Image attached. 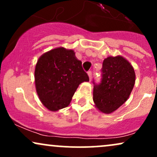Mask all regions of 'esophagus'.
<instances>
[{
	"mask_svg": "<svg viewBox=\"0 0 157 157\" xmlns=\"http://www.w3.org/2000/svg\"><path fill=\"white\" fill-rule=\"evenodd\" d=\"M88 75H89V80H91V76H92V73H91V71H88Z\"/></svg>",
	"mask_w": 157,
	"mask_h": 157,
	"instance_id": "esophagus-1",
	"label": "esophagus"
}]
</instances>
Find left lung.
Here are the masks:
<instances>
[{"label": "left lung", "instance_id": "1", "mask_svg": "<svg viewBox=\"0 0 157 157\" xmlns=\"http://www.w3.org/2000/svg\"><path fill=\"white\" fill-rule=\"evenodd\" d=\"M134 69L125 58L118 55L110 56L102 63V80L94 83L93 100L102 113L116 111L130 96L135 84Z\"/></svg>", "mask_w": 157, "mask_h": 157}]
</instances>
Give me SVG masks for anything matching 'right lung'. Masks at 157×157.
<instances>
[{
	"label": "right lung",
	"instance_id": "add662e5",
	"mask_svg": "<svg viewBox=\"0 0 157 157\" xmlns=\"http://www.w3.org/2000/svg\"><path fill=\"white\" fill-rule=\"evenodd\" d=\"M35 81L43 105L49 111H56L67 107L79 85L89 82V78L74 50L58 47L39 57Z\"/></svg>",
	"mask_w": 157,
	"mask_h": 157
}]
</instances>
